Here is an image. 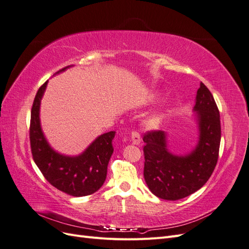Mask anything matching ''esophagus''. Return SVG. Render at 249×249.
Listing matches in <instances>:
<instances>
[{
    "mask_svg": "<svg viewBox=\"0 0 249 249\" xmlns=\"http://www.w3.org/2000/svg\"><path fill=\"white\" fill-rule=\"evenodd\" d=\"M131 137H132V141H133V144L135 145H138L140 144L141 142V137H140V134L136 131H133L131 134Z\"/></svg>",
    "mask_w": 249,
    "mask_h": 249,
    "instance_id": "1",
    "label": "esophagus"
}]
</instances>
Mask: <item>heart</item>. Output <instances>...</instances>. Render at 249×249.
<instances>
[{"label": "heart", "instance_id": "obj_1", "mask_svg": "<svg viewBox=\"0 0 249 249\" xmlns=\"http://www.w3.org/2000/svg\"><path fill=\"white\" fill-rule=\"evenodd\" d=\"M161 119H162V116L161 115H154L150 117L148 120H147V125L152 126V127H156L160 124L161 123Z\"/></svg>", "mask_w": 249, "mask_h": 249}]
</instances>
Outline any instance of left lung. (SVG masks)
Returning <instances> with one entry per match:
<instances>
[{
	"label": "left lung",
	"mask_w": 249,
	"mask_h": 249,
	"mask_svg": "<svg viewBox=\"0 0 249 249\" xmlns=\"http://www.w3.org/2000/svg\"><path fill=\"white\" fill-rule=\"evenodd\" d=\"M194 111L197 112L199 140L190 154L178 157L169 153L163 131H147L143 136V176L148 189L159 198L178 200L189 196L207 183L215 169L221 139L220 115L203 83L197 90Z\"/></svg>",
	"instance_id": "left-lung-1"
}]
</instances>
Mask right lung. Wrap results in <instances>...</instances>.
Listing matches in <instances>:
<instances>
[{"label": "right lung", "instance_id": "1", "mask_svg": "<svg viewBox=\"0 0 249 249\" xmlns=\"http://www.w3.org/2000/svg\"><path fill=\"white\" fill-rule=\"evenodd\" d=\"M67 67L58 72L65 71ZM48 81L39 87L33 102L30 120V144L33 160L48 182L71 196H86L97 191L107 177V167L113 154L111 131L97 137L84 153L67 157L56 153L43 136L39 120L40 101Z\"/></svg>", "mask_w": 249, "mask_h": 249}]
</instances>
